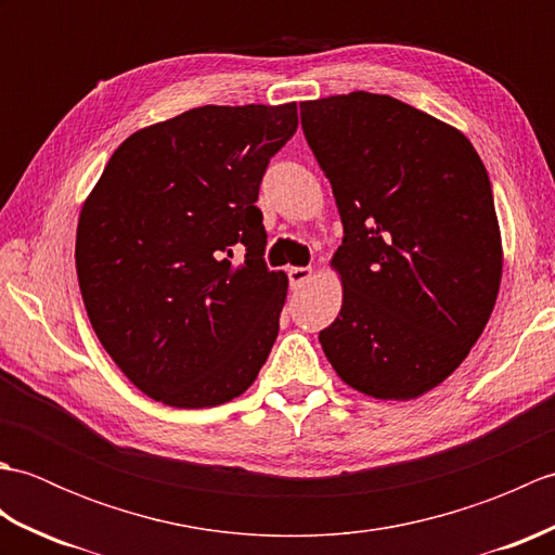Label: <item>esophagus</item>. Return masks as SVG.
<instances>
[{
	"instance_id": "1",
	"label": "esophagus",
	"mask_w": 555,
	"mask_h": 555,
	"mask_svg": "<svg viewBox=\"0 0 555 555\" xmlns=\"http://www.w3.org/2000/svg\"><path fill=\"white\" fill-rule=\"evenodd\" d=\"M312 276H314V274H312L310 267H288L291 288H302L305 284H310Z\"/></svg>"
}]
</instances>
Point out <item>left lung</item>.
I'll list each match as a JSON object with an SVG mask.
<instances>
[{"mask_svg": "<svg viewBox=\"0 0 555 555\" xmlns=\"http://www.w3.org/2000/svg\"><path fill=\"white\" fill-rule=\"evenodd\" d=\"M300 119L344 223L324 356L364 396L420 398L463 364L496 305L489 173L457 128L388 95L300 102Z\"/></svg>", "mask_w": 555, "mask_h": 555, "instance_id": "1", "label": "left lung"}]
</instances>
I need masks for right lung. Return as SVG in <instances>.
Wrapping results in <instances>:
<instances>
[{
  "mask_svg": "<svg viewBox=\"0 0 555 555\" xmlns=\"http://www.w3.org/2000/svg\"><path fill=\"white\" fill-rule=\"evenodd\" d=\"M296 128V102L183 112L128 135L82 203L76 271L90 324L164 405L227 403L269 358L288 276L264 264L255 203Z\"/></svg>",
  "mask_w": 555,
  "mask_h": 555,
  "instance_id": "add662e5",
  "label": "right lung"
}]
</instances>
